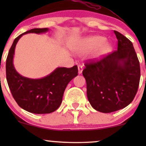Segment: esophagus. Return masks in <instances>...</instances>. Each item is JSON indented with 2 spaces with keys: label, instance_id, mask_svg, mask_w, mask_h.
<instances>
[{
  "label": "esophagus",
  "instance_id": "1",
  "mask_svg": "<svg viewBox=\"0 0 146 146\" xmlns=\"http://www.w3.org/2000/svg\"><path fill=\"white\" fill-rule=\"evenodd\" d=\"M78 68V73L79 74H81V73H82V71H83V66H82V65L79 64Z\"/></svg>",
  "mask_w": 146,
  "mask_h": 146
}]
</instances>
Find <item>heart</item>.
<instances>
[{"label":"heart","instance_id":"1","mask_svg":"<svg viewBox=\"0 0 146 146\" xmlns=\"http://www.w3.org/2000/svg\"><path fill=\"white\" fill-rule=\"evenodd\" d=\"M103 36H93L84 38L79 44L77 51L79 53H86L95 49L93 58L95 59H101L108 55L111 51L112 45L108 42L105 41Z\"/></svg>","mask_w":146,"mask_h":146}]
</instances>
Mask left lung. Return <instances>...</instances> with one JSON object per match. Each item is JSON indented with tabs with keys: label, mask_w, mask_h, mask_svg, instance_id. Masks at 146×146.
Segmentation results:
<instances>
[{
	"label": "left lung",
	"mask_w": 146,
	"mask_h": 146,
	"mask_svg": "<svg viewBox=\"0 0 146 146\" xmlns=\"http://www.w3.org/2000/svg\"><path fill=\"white\" fill-rule=\"evenodd\" d=\"M117 51L96 62L85 64L87 98L104 113L125 108L135 98L140 80V65L132 42L117 31Z\"/></svg>",
	"instance_id": "8db88e82"
}]
</instances>
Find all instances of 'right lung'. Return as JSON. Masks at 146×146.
<instances>
[{
    "label": "right lung",
    "instance_id": "right-lung-1",
    "mask_svg": "<svg viewBox=\"0 0 146 146\" xmlns=\"http://www.w3.org/2000/svg\"><path fill=\"white\" fill-rule=\"evenodd\" d=\"M48 28L32 29L22 33L14 40L6 60V77L13 98L21 108L35 114L54 112L62 101L65 88L78 75V66L58 67L50 74L40 79H31L18 73L14 65L15 48L20 38L29 33H46Z\"/></svg>",
    "mask_w": 146,
    "mask_h": 146
}]
</instances>
